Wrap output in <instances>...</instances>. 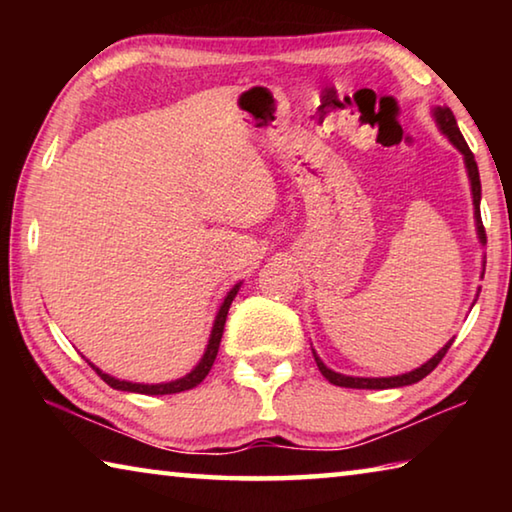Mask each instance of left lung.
Returning a JSON list of instances; mask_svg holds the SVG:
<instances>
[{
    "label": "left lung",
    "instance_id": "obj_1",
    "mask_svg": "<svg viewBox=\"0 0 512 512\" xmlns=\"http://www.w3.org/2000/svg\"><path fill=\"white\" fill-rule=\"evenodd\" d=\"M433 119H436V124L440 131L447 135V140L452 142L458 151L463 153V160H465V169H467V178H470V185H472V201H474V219H476V235H479L481 244H485V228H483V221H481V210H479V203H481V180H479V167H476V160H474V153L470 151V146H467L465 137L461 135L456 126V117L454 112L449 110L447 106H438L433 108ZM449 341L445 348H440L438 354H433V357L422 363L420 368H415L411 372H404V375H395V377H348V375H341V372H334L332 368H327L323 361H320L318 354L314 352V359H316V366L318 370L323 372V377L329 381V384L334 386H343V388H372V391H384V388H400V386H411L415 381H420L429 375V372L438 366L440 361L449 350Z\"/></svg>",
    "mask_w": 512,
    "mask_h": 512
}]
</instances>
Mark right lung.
<instances>
[{"instance_id": "add662e5", "label": "right lung", "mask_w": 512, "mask_h": 512, "mask_svg": "<svg viewBox=\"0 0 512 512\" xmlns=\"http://www.w3.org/2000/svg\"><path fill=\"white\" fill-rule=\"evenodd\" d=\"M241 287V282L235 284L228 291V296H225V300L221 302L219 311H216V318H214V325H212V334H210V341H207V348H205V354L203 359L198 361V366L187 372L185 377L180 379H173V381H167V384H133V381H126V379H117L112 375H106V372L99 370L94 363H90V366L97 370V375L106 381V384L110 388H117V391H128V393H142V395H171V393H183V391H189V388H194L201 384V381L207 377V372H210L212 363L216 359V354H219V345H221V336H223V327H225V318H228V309L232 305V300H235L237 291Z\"/></svg>"}]
</instances>
